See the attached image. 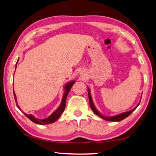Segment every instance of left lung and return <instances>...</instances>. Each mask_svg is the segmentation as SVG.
Masks as SVG:
<instances>
[{"mask_svg": "<svg viewBox=\"0 0 156 156\" xmlns=\"http://www.w3.org/2000/svg\"><path fill=\"white\" fill-rule=\"evenodd\" d=\"M88 95H89V105H90V107H91V110L93 111L95 114H96L97 115L100 116V118H102V119H104L105 120H107V121H112V122H118V121L122 120L123 119H125V118H126V117H128V116L130 115L131 113L133 112V111L135 110L136 108L138 107V105H140V103H139L138 105V106H137L136 108H134L133 109L129 111V112L122 113H121V114L115 115V116H112V117H106V116H103L102 115H101V113H100L96 109V107H95L93 103V101H92V98H91V94H90V91H89V89H88Z\"/></svg>", "mask_w": 156, "mask_h": 156, "instance_id": "8db88e82", "label": "left lung"}]
</instances>
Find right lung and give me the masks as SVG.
Masks as SVG:
<instances>
[{"label": "right lung", "mask_w": 156, "mask_h": 156, "mask_svg": "<svg viewBox=\"0 0 156 156\" xmlns=\"http://www.w3.org/2000/svg\"><path fill=\"white\" fill-rule=\"evenodd\" d=\"M16 65H17V63H16ZM74 83H75V81L73 80V81L70 82V83H69L67 84H66V85L65 86V94H64V95H63V97H62V103L60 105V107L58 108V109L55 111V112L49 116V117L45 118V119L41 120V119H38V118H36L32 115L26 114V113H24V114L27 116V117L31 121H32L33 122L36 123V124H38V125H47V124H51V123L56 122V121L60 118V116L61 115L62 112H64L65 107H66V98H67V96L69 94V91H70L71 88H72V87L73 85V84ZM14 98H15L16 102V97L14 91ZM16 105H17L18 109H20V108H19V107H18L17 103H16Z\"/></svg>", "instance_id": "1"}]
</instances>
